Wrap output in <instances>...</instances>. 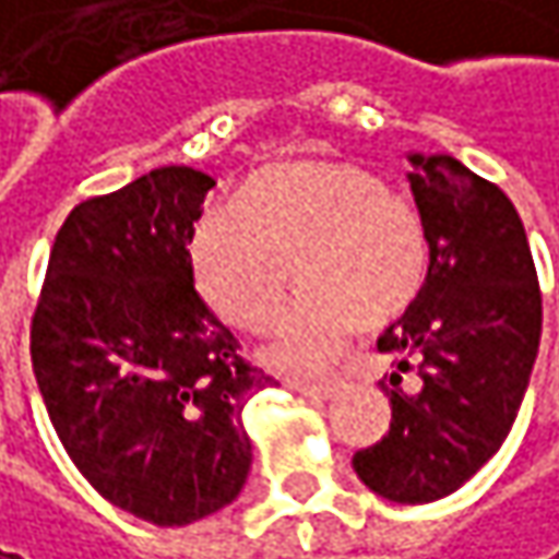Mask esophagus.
I'll list each match as a JSON object with an SVG mask.
<instances>
[{
    "mask_svg": "<svg viewBox=\"0 0 559 559\" xmlns=\"http://www.w3.org/2000/svg\"><path fill=\"white\" fill-rule=\"evenodd\" d=\"M290 386H294L297 393L310 396V400H330L332 393H335V383H332V381H317V383L290 381Z\"/></svg>",
    "mask_w": 559,
    "mask_h": 559,
    "instance_id": "34e87169",
    "label": "esophagus"
}]
</instances>
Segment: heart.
Returning <instances> with one entry per match:
<instances>
[{
	"mask_svg": "<svg viewBox=\"0 0 559 559\" xmlns=\"http://www.w3.org/2000/svg\"><path fill=\"white\" fill-rule=\"evenodd\" d=\"M201 297L229 326L262 330L290 284L307 287L269 332L262 361L320 374L361 323L396 320L429 275L416 204L352 163H287L252 176L233 204H207L188 229Z\"/></svg>",
	"mask_w": 559,
	"mask_h": 559,
	"instance_id": "obj_1",
	"label": "heart"
}]
</instances>
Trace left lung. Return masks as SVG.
Segmentation results:
<instances>
[{
	"label": "left lung",
	"mask_w": 559,
	"mask_h": 559,
	"mask_svg": "<svg viewBox=\"0 0 559 559\" xmlns=\"http://www.w3.org/2000/svg\"><path fill=\"white\" fill-rule=\"evenodd\" d=\"M429 236V275L378 348L390 431L352 467L390 502H435L471 480L512 429L540 342V287L528 236L506 191L454 156H409ZM413 370L417 381L402 386Z\"/></svg>",
	"instance_id": "left-lung-1"
}]
</instances>
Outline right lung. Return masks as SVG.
<instances>
[{
  "mask_svg": "<svg viewBox=\"0 0 559 559\" xmlns=\"http://www.w3.org/2000/svg\"><path fill=\"white\" fill-rule=\"evenodd\" d=\"M217 181L163 166L70 211L31 317V365L70 461L111 506L176 528L229 506L246 403L275 383L194 290L188 229Z\"/></svg>",
  "mask_w": 559,
  "mask_h": 559,
  "instance_id": "right-lung-1",
  "label": "right lung"
}]
</instances>
